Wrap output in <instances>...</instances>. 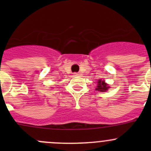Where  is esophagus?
Masks as SVG:
<instances>
[{
  "label": "esophagus",
  "mask_w": 151,
  "mask_h": 151,
  "mask_svg": "<svg viewBox=\"0 0 151 151\" xmlns=\"http://www.w3.org/2000/svg\"><path fill=\"white\" fill-rule=\"evenodd\" d=\"M80 73H74V76H80Z\"/></svg>",
  "instance_id": "esophagus-1"
}]
</instances>
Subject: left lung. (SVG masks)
<instances>
[{
  "mask_svg": "<svg viewBox=\"0 0 151 151\" xmlns=\"http://www.w3.org/2000/svg\"><path fill=\"white\" fill-rule=\"evenodd\" d=\"M109 88V86H107V85L104 83V81H102L101 80H99L98 81V85H97L96 91H101V92H104V91H107V89Z\"/></svg>",
  "mask_w": 151,
  "mask_h": 151,
  "instance_id": "left-lung-1",
  "label": "left lung"
}]
</instances>
